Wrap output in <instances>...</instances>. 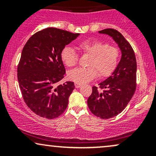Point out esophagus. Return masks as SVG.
<instances>
[{
	"label": "esophagus",
	"mask_w": 156,
	"mask_h": 156,
	"mask_svg": "<svg viewBox=\"0 0 156 156\" xmlns=\"http://www.w3.org/2000/svg\"><path fill=\"white\" fill-rule=\"evenodd\" d=\"M82 84L81 83H75V87H76V88H79V87H81Z\"/></svg>",
	"instance_id": "1"
}]
</instances>
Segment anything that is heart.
<instances>
[{
	"mask_svg": "<svg viewBox=\"0 0 156 156\" xmlns=\"http://www.w3.org/2000/svg\"><path fill=\"white\" fill-rule=\"evenodd\" d=\"M78 49L82 54L89 55V67L76 68L68 72L69 79L76 83L90 81L99 76H110L117 66L119 58V49L103 41H83L78 44ZM61 58L66 66L72 67L78 62V55L72 48L66 46L61 52Z\"/></svg>",
	"mask_w": 156,
	"mask_h": 156,
	"instance_id": "heart-1",
	"label": "heart"
}]
</instances>
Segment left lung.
<instances>
[{"mask_svg":"<svg viewBox=\"0 0 156 156\" xmlns=\"http://www.w3.org/2000/svg\"><path fill=\"white\" fill-rule=\"evenodd\" d=\"M99 33L111 36L122 52L120 62L112 76L99 83V89L92 87L87 101L94 115L109 119L120 114L133 96L136 89V59L131 45L120 32L106 28Z\"/></svg>","mask_w":156,"mask_h":156,"instance_id":"1","label":"left lung"}]
</instances>
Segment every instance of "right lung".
<instances>
[{
  "label": "right lung",
  "instance_id": "add662e5",
  "mask_svg": "<svg viewBox=\"0 0 156 156\" xmlns=\"http://www.w3.org/2000/svg\"><path fill=\"white\" fill-rule=\"evenodd\" d=\"M78 36L47 28L32 35L23 48L17 66L19 87L25 103L39 117L55 119L67 108L75 85H57L66 73L61 52Z\"/></svg>",
  "mask_w": 156,
  "mask_h": 156
}]
</instances>
